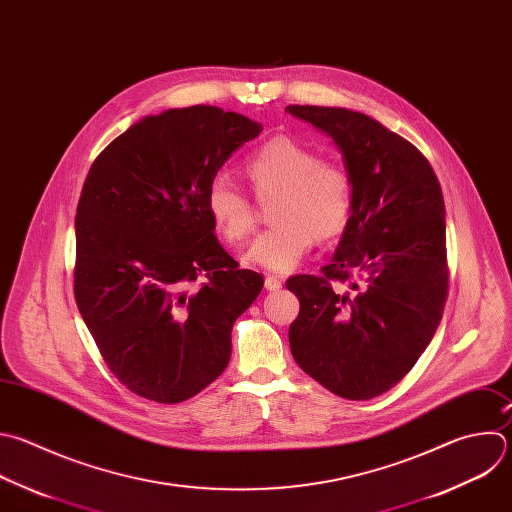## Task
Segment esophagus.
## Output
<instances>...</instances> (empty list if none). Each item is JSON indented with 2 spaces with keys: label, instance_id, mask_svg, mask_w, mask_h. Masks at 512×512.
<instances>
[{
  "label": "esophagus",
  "instance_id": "1",
  "mask_svg": "<svg viewBox=\"0 0 512 512\" xmlns=\"http://www.w3.org/2000/svg\"><path fill=\"white\" fill-rule=\"evenodd\" d=\"M281 285H283V281H281L277 275H267V277H265V289L277 291V289H281Z\"/></svg>",
  "mask_w": 512,
  "mask_h": 512
}]
</instances>
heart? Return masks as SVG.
Wrapping results in <instances>:
<instances>
[{
    "mask_svg": "<svg viewBox=\"0 0 512 512\" xmlns=\"http://www.w3.org/2000/svg\"><path fill=\"white\" fill-rule=\"evenodd\" d=\"M253 195L271 205L275 225L261 233L243 261L269 271H291L315 245L342 235L354 213L352 173L335 160L291 138L275 136L245 162ZM207 211L217 231L233 245L255 229L257 211L251 197L227 175H215L205 193Z\"/></svg>",
    "mask_w": 512,
    "mask_h": 512,
    "instance_id": "heart-1",
    "label": "heart"
}]
</instances>
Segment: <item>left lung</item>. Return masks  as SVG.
I'll use <instances>...</instances> for the list:
<instances>
[{"instance_id":"left-lung-1","label":"left lung","mask_w":512,"mask_h":512,"mask_svg":"<svg viewBox=\"0 0 512 512\" xmlns=\"http://www.w3.org/2000/svg\"><path fill=\"white\" fill-rule=\"evenodd\" d=\"M285 110L327 132L354 179V213L331 263L287 279L299 299L291 354L335 396L372 400L414 368L442 319V189L428 158L378 120L348 108Z\"/></svg>"}]
</instances>
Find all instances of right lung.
<instances>
[{
    "label": "right lung",
    "instance_id": "obj_1",
    "mask_svg": "<svg viewBox=\"0 0 512 512\" xmlns=\"http://www.w3.org/2000/svg\"><path fill=\"white\" fill-rule=\"evenodd\" d=\"M261 130L217 106L173 108L132 124L88 170L74 297L106 366L140 398L185 402L231 360L233 323L263 275L221 247L205 193Z\"/></svg>",
    "mask_w": 512,
    "mask_h": 512
}]
</instances>
